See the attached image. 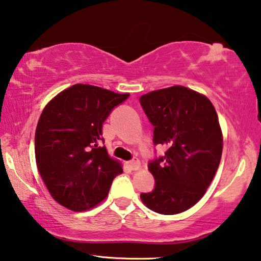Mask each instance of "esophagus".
Returning <instances> with one entry per match:
<instances>
[{"instance_id":"34e87169","label":"esophagus","mask_w":261,"mask_h":261,"mask_svg":"<svg viewBox=\"0 0 261 261\" xmlns=\"http://www.w3.org/2000/svg\"><path fill=\"white\" fill-rule=\"evenodd\" d=\"M128 166H129V167L132 168V170L136 171V170H139V168H140L141 164H140V162L138 161V159H133V161L128 162Z\"/></svg>"}]
</instances>
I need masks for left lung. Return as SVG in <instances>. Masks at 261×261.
Listing matches in <instances>:
<instances>
[{
	"instance_id": "1",
	"label": "left lung",
	"mask_w": 261,
	"mask_h": 261,
	"mask_svg": "<svg viewBox=\"0 0 261 261\" xmlns=\"http://www.w3.org/2000/svg\"><path fill=\"white\" fill-rule=\"evenodd\" d=\"M140 103L154 127L153 143L167 148L149 164L156 186L141 200L166 216L185 212L206 193L220 164L223 138L216 109L184 86L150 91Z\"/></svg>"
}]
</instances>
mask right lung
Here are the masks:
<instances>
[{
    "label": "right lung",
    "instance_id": "add662e5",
    "mask_svg": "<svg viewBox=\"0 0 261 261\" xmlns=\"http://www.w3.org/2000/svg\"><path fill=\"white\" fill-rule=\"evenodd\" d=\"M129 94L76 84L45 105L35 130V161L51 197L75 212L107 198L121 163L99 147L102 127Z\"/></svg>",
    "mask_w": 261,
    "mask_h": 261
}]
</instances>
